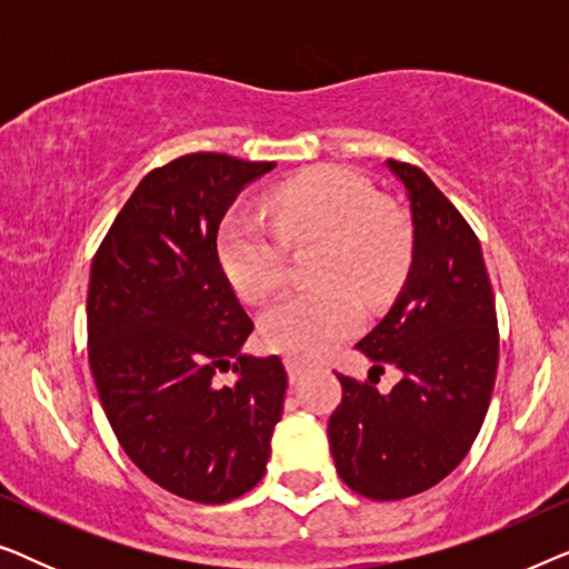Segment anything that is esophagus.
<instances>
[{"instance_id":"34e87169","label":"esophagus","mask_w":569,"mask_h":569,"mask_svg":"<svg viewBox=\"0 0 569 569\" xmlns=\"http://www.w3.org/2000/svg\"><path fill=\"white\" fill-rule=\"evenodd\" d=\"M306 365H302V362H298V360H287V372H290V380H292V383H298V380L302 378V376H306Z\"/></svg>"}]
</instances>
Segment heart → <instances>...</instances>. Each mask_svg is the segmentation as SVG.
Masks as SVG:
<instances>
[{"instance_id":"obj_1","label":"heart","mask_w":569,"mask_h":569,"mask_svg":"<svg viewBox=\"0 0 569 569\" xmlns=\"http://www.w3.org/2000/svg\"><path fill=\"white\" fill-rule=\"evenodd\" d=\"M271 224L230 212L217 232V253L236 292L267 300L282 284L287 246L321 243L302 287L263 310V345L295 360H318L352 337L365 300L396 290L411 261V230L399 209L378 201L368 178L341 166H316L287 178L269 193Z\"/></svg>"}]
</instances>
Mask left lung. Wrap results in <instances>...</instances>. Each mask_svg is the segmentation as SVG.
Here are the masks:
<instances>
[{
    "mask_svg": "<svg viewBox=\"0 0 569 569\" xmlns=\"http://www.w3.org/2000/svg\"><path fill=\"white\" fill-rule=\"evenodd\" d=\"M407 189L415 224L409 277L393 308L357 349L370 372L401 380L380 393L339 376L329 419L341 481L370 500H403L448 477L469 453L492 399L500 333L477 232L417 166L386 160Z\"/></svg>",
    "mask_w": 569,
    "mask_h": 569,
    "instance_id": "left-lung-1",
    "label": "left lung"
}]
</instances>
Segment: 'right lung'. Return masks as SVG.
I'll list each match as a JSON object with an SVG mask.
<instances>
[{"label": "right lung", "mask_w": 569, "mask_h": 569, "mask_svg": "<svg viewBox=\"0 0 569 569\" xmlns=\"http://www.w3.org/2000/svg\"><path fill=\"white\" fill-rule=\"evenodd\" d=\"M274 168L193 152L147 173L90 269L88 357L103 411L137 469L168 492L222 505L259 485L287 370L240 352L253 321L217 232L246 183ZM232 369V387L216 372Z\"/></svg>", "instance_id": "obj_1"}]
</instances>
